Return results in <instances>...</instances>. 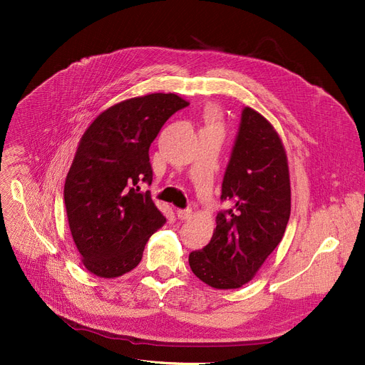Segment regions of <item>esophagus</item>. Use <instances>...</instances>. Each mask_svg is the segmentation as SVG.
Masks as SVG:
<instances>
[{
  "label": "esophagus",
  "mask_w": 365,
  "mask_h": 365,
  "mask_svg": "<svg viewBox=\"0 0 365 365\" xmlns=\"http://www.w3.org/2000/svg\"><path fill=\"white\" fill-rule=\"evenodd\" d=\"M190 216H192V210H190V208L178 210V217H179L180 220H186V219H189Z\"/></svg>",
  "instance_id": "34e87169"
}]
</instances>
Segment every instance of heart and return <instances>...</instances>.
Listing matches in <instances>:
<instances>
[{"label": "heart", "instance_id": "b5f03b06", "mask_svg": "<svg viewBox=\"0 0 365 365\" xmlns=\"http://www.w3.org/2000/svg\"><path fill=\"white\" fill-rule=\"evenodd\" d=\"M215 117H216V115H215V110H213V109H207V110H205V121H207L208 124H212V123L215 121Z\"/></svg>", "mask_w": 365, "mask_h": 365}]
</instances>
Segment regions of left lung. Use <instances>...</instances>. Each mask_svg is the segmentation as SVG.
<instances>
[{
    "label": "left lung",
    "mask_w": 365,
    "mask_h": 365,
    "mask_svg": "<svg viewBox=\"0 0 365 365\" xmlns=\"http://www.w3.org/2000/svg\"><path fill=\"white\" fill-rule=\"evenodd\" d=\"M212 240L189 255L192 272L219 290L252 281L281 242L292 210L290 173L278 133L263 115L244 108L227 163Z\"/></svg>",
    "instance_id": "obj_1"
}]
</instances>
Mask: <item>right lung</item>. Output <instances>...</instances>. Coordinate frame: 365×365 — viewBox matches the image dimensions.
<instances>
[{
  "label": "right lung",
  "instance_id": "right-lung-1",
  "mask_svg": "<svg viewBox=\"0 0 365 365\" xmlns=\"http://www.w3.org/2000/svg\"><path fill=\"white\" fill-rule=\"evenodd\" d=\"M187 105L175 93L127 99L83 134L63 195L73 242L91 274L117 278L134 269L149 237L165 223L140 183H152L150 143Z\"/></svg>",
  "mask_w": 365,
  "mask_h": 365
}]
</instances>
